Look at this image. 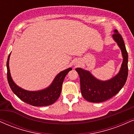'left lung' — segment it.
Wrapping results in <instances>:
<instances>
[{
	"label": "left lung",
	"mask_w": 134,
	"mask_h": 134,
	"mask_svg": "<svg viewBox=\"0 0 134 134\" xmlns=\"http://www.w3.org/2000/svg\"><path fill=\"white\" fill-rule=\"evenodd\" d=\"M113 38L120 48L123 60L119 73L109 81H101L92 76L89 71L77 68L80 77L81 91L84 99L90 102L100 103L116 95L125 85L128 76V53L122 36L115 30Z\"/></svg>",
	"instance_id": "left-lung-1"
}]
</instances>
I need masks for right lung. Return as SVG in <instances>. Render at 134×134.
Masks as SVG:
<instances>
[{
  "instance_id": "obj_1",
  "label": "right lung",
  "mask_w": 134,
  "mask_h": 134,
  "mask_svg": "<svg viewBox=\"0 0 134 134\" xmlns=\"http://www.w3.org/2000/svg\"><path fill=\"white\" fill-rule=\"evenodd\" d=\"M9 57L10 55H9L7 62V81L11 90L20 99L34 107L48 106L54 103L57 100L60 95L64 78L67 73L72 70L71 68L60 72L55 77L51 85L45 90L39 91H28L18 87L12 79L9 67Z\"/></svg>"
}]
</instances>
